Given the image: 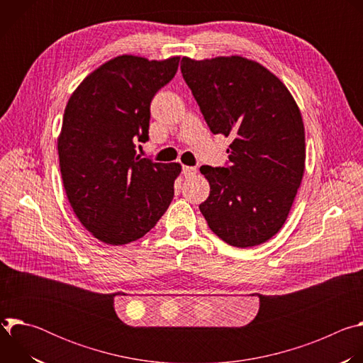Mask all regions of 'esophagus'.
Listing matches in <instances>:
<instances>
[{
    "label": "esophagus",
    "mask_w": 363,
    "mask_h": 363,
    "mask_svg": "<svg viewBox=\"0 0 363 363\" xmlns=\"http://www.w3.org/2000/svg\"><path fill=\"white\" fill-rule=\"evenodd\" d=\"M182 174H184L185 178H191V177H194L196 174V168H194V167H184L182 168Z\"/></svg>",
    "instance_id": "34e87169"
}]
</instances>
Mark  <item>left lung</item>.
I'll return each mask as SVG.
<instances>
[{"label":"left lung","mask_w":363,"mask_h":363,"mask_svg":"<svg viewBox=\"0 0 363 363\" xmlns=\"http://www.w3.org/2000/svg\"><path fill=\"white\" fill-rule=\"evenodd\" d=\"M181 72L211 132L233 140L228 168H199L211 189L199 211L227 244H263L284 225L304 174L297 103L274 73L242 56L182 57Z\"/></svg>","instance_id":"obj_1"}]
</instances>
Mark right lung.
<instances>
[{"label":"right lung","mask_w":363,"mask_h":363,"mask_svg":"<svg viewBox=\"0 0 363 363\" xmlns=\"http://www.w3.org/2000/svg\"><path fill=\"white\" fill-rule=\"evenodd\" d=\"M178 63L179 56L113 57L67 101L57 138L63 186L79 221L101 242L123 245L143 237L174 198L181 165L140 158L135 146L149 139L150 101Z\"/></svg>","instance_id":"add662e5"}]
</instances>
